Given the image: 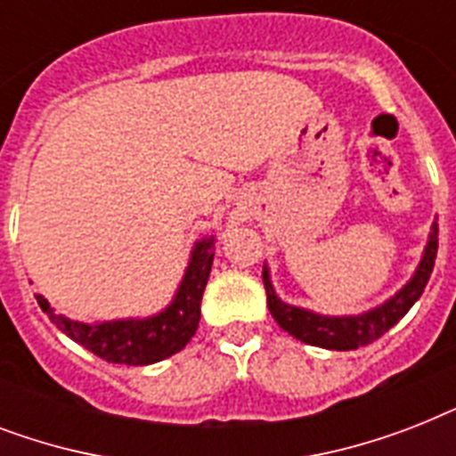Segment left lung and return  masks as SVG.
<instances>
[{
    "label": "left lung",
    "mask_w": 456,
    "mask_h": 456,
    "mask_svg": "<svg viewBox=\"0 0 456 456\" xmlns=\"http://www.w3.org/2000/svg\"><path fill=\"white\" fill-rule=\"evenodd\" d=\"M436 256H438V222L431 224V234H428L421 260H419L410 281L395 296H390L381 305L360 312V314H319V312L305 310L298 305L284 303L272 286L270 267L265 265L263 281L265 291H267V307L284 331L307 346L326 347V350H357V347L369 346L376 338H381L383 333L393 329L410 312L411 305L421 298V293L431 279Z\"/></svg>",
    "instance_id": "8db88e82"
}]
</instances>
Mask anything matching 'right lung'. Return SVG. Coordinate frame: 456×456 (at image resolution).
Here are the masks:
<instances>
[{
  "mask_svg": "<svg viewBox=\"0 0 456 456\" xmlns=\"http://www.w3.org/2000/svg\"><path fill=\"white\" fill-rule=\"evenodd\" d=\"M213 257L215 236H203L193 243L189 265L175 291V298L165 310L156 312L151 317L110 319V322L85 324L59 314L45 296H37V303L42 312H46V317L56 324V329H61L68 338H73L82 347H87L96 357L113 364L144 367L179 353L191 340L199 329L200 298L213 270Z\"/></svg>",
  "mask_w": 456,
  "mask_h": 456,
  "instance_id": "add662e5",
  "label": "right lung"
}]
</instances>
